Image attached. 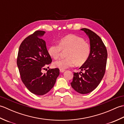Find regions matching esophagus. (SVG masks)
Here are the masks:
<instances>
[{"label": "esophagus", "instance_id": "34e87169", "mask_svg": "<svg viewBox=\"0 0 124 124\" xmlns=\"http://www.w3.org/2000/svg\"><path fill=\"white\" fill-rule=\"evenodd\" d=\"M60 72L63 73V72H64L65 70H63V69H60Z\"/></svg>", "mask_w": 124, "mask_h": 124}]
</instances>
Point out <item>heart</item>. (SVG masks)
Here are the masks:
<instances>
[{
    "instance_id": "heart-1",
    "label": "heart",
    "mask_w": 124,
    "mask_h": 124,
    "mask_svg": "<svg viewBox=\"0 0 124 124\" xmlns=\"http://www.w3.org/2000/svg\"><path fill=\"white\" fill-rule=\"evenodd\" d=\"M62 51H67L65 59L56 61L53 65L60 69L73 67L77 63L82 65L88 60L90 54V46L84 39L75 35H69L61 38L59 44H52L48 48V53L52 58L57 59Z\"/></svg>"
}]
</instances>
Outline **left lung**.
<instances>
[{
  "label": "left lung",
  "mask_w": 124,
  "mask_h": 124,
  "mask_svg": "<svg viewBox=\"0 0 124 124\" xmlns=\"http://www.w3.org/2000/svg\"><path fill=\"white\" fill-rule=\"evenodd\" d=\"M90 42V54L88 60L79 69L84 71L73 73L71 85L80 94L90 93L101 82L106 71L108 53L106 46L100 37L88 29L83 28Z\"/></svg>",
  "instance_id": "8db88e82"
}]
</instances>
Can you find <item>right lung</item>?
I'll list each match as a JSON object with an SVG mask.
<instances>
[{"label":"right lung","mask_w":124,"mask_h":124,"mask_svg":"<svg viewBox=\"0 0 124 124\" xmlns=\"http://www.w3.org/2000/svg\"><path fill=\"white\" fill-rule=\"evenodd\" d=\"M44 31H36L21 44L17 65L23 84L31 93L43 95L53 87L60 74L58 68L42 73L52 60L48 53L46 42L41 37ZM49 68V67H48Z\"/></svg>","instance_id":"right-lung-1"}]
</instances>
